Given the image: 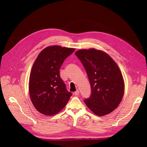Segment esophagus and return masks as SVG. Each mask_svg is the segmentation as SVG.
<instances>
[{"instance_id":"obj_1","label":"esophagus","mask_w":147,"mask_h":147,"mask_svg":"<svg viewBox=\"0 0 147 147\" xmlns=\"http://www.w3.org/2000/svg\"><path fill=\"white\" fill-rule=\"evenodd\" d=\"M79 91L78 90H77L76 91H75V92H74V94L75 95V96H78V95H79Z\"/></svg>"}]
</instances>
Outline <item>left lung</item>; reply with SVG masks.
Returning a JSON list of instances; mask_svg holds the SVG:
<instances>
[{
    "label": "left lung",
    "mask_w": 147,
    "mask_h": 147,
    "mask_svg": "<svg viewBox=\"0 0 147 147\" xmlns=\"http://www.w3.org/2000/svg\"><path fill=\"white\" fill-rule=\"evenodd\" d=\"M75 55L85 68L91 94L84 102L99 117L112 112L121 102L124 82L118 65L107 53L95 48L79 50Z\"/></svg>",
    "instance_id": "1"
}]
</instances>
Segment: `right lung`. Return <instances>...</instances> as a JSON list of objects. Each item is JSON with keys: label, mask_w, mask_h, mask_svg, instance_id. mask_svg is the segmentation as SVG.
I'll return each mask as SVG.
<instances>
[{"label": "right lung", "mask_w": 147, "mask_h": 147, "mask_svg": "<svg viewBox=\"0 0 147 147\" xmlns=\"http://www.w3.org/2000/svg\"><path fill=\"white\" fill-rule=\"evenodd\" d=\"M72 48L49 46L39 53L31 69L29 91L31 101L38 112L51 116L63 109L72 96L60 77L59 69Z\"/></svg>", "instance_id": "obj_1"}]
</instances>
